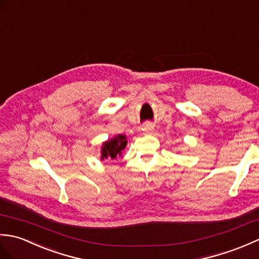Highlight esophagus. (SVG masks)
<instances>
[{"instance_id":"1","label":"esophagus","mask_w":259,"mask_h":259,"mask_svg":"<svg viewBox=\"0 0 259 259\" xmlns=\"http://www.w3.org/2000/svg\"><path fill=\"white\" fill-rule=\"evenodd\" d=\"M143 131H144L145 133H147V134H151L152 132L154 131V125L151 124V123H148L144 126V127H143Z\"/></svg>"}]
</instances>
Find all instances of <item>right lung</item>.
I'll list each match as a JSON object with an SVG mask.
<instances>
[{"mask_svg": "<svg viewBox=\"0 0 259 259\" xmlns=\"http://www.w3.org/2000/svg\"><path fill=\"white\" fill-rule=\"evenodd\" d=\"M126 144H127V141H126V137L124 135H118L114 137L113 140H110L103 145L101 158L104 159L110 157L112 159H115L122 153Z\"/></svg>", "mask_w": 259, "mask_h": 259, "instance_id": "1", "label": "right lung"}]
</instances>
